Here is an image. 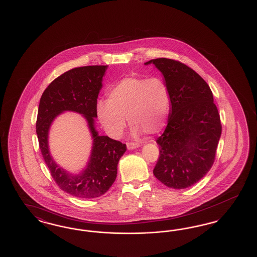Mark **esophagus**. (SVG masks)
Instances as JSON below:
<instances>
[{"label": "esophagus", "instance_id": "1", "mask_svg": "<svg viewBox=\"0 0 257 257\" xmlns=\"http://www.w3.org/2000/svg\"><path fill=\"white\" fill-rule=\"evenodd\" d=\"M126 145H127V148H128L129 150H131V149H135V148H138V147H141V145H140V144H138V143H127Z\"/></svg>", "mask_w": 257, "mask_h": 257}]
</instances>
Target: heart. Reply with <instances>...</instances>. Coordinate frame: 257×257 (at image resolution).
Here are the masks:
<instances>
[{"instance_id":"1","label":"heart","mask_w":257,"mask_h":257,"mask_svg":"<svg viewBox=\"0 0 257 257\" xmlns=\"http://www.w3.org/2000/svg\"><path fill=\"white\" fill-rule=\"evenodd\" d=\"M108 100L96 103L98 119L106 132L118 138L126 117L134 135L157 134L164 128L171 110V93L158 77H125L108 89Z\"/></svg>"}]
</instances>
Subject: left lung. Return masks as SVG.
Returning a JSON list of instances; mask_svg holds the SVG:
<instances>
[{
  "label": "left lung",
  "mask_w": 257,
  "mask_h": 257,
  "mask_svg": "<svg viewBox=\"0 0 257 257\" xmlns=\"http://www.w3.org/2000/svg\"><path fill=\"white\" fill-rule=\"evenodd\" d=\"M171 93L168 125L156 140L160 156L155 177L173 189L198 182L212 168L221 134L220 113L207 83L180 61L155 59Z\"/></svg>",
  "instance_id": "obj_1"
}]
</instances>
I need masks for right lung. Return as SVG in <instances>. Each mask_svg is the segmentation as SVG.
Listing matches in <instances>:
<instances>
[{"label": "right lung", "mask_w": 257, "mask_h": 257, "mask_svg": "<svg viewBox=\"0 0 257 257\" xmlns=\"http://www.w3.org/2000/svg\"><path fill=\"white\" fill-rule=\"evenodd\" d=\"M107 65L76 67L56 78L40 98L37 134L43 159L55 182L65 193L79 198L104 195L117 174V164L126 151V145L107 136H99L94 127L98 94ZM64 110L83 114L93 135L94 145L86 170L71 175L59 167L49 155L48 133L53 119Z\"/></svg>", "instance_id": "right-lung-1"}]
</instances>
